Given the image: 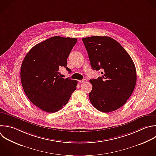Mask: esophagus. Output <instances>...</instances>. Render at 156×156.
Returning <instances> with one entry per match:
<instances>
[{
    "instance_id": "esophagus-1",
    "label": "esophagus",
    "mask_w": 156,
    "mask_h": 156,
    "mask_svg": "<svg viewBox=\"0 0 156 156\" xmlns=\"http://www.w3.org/2000/svg\"><path fill=\"white\" fill-rule=\"evenodd\" d=\"M87 82V80L86 79H82V80H79V82L80 83H85V82Z\"/></svg>"
}]
</instances>
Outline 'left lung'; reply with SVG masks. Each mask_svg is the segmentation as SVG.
Masks as SVG:
<instances>
[{
  "mask_svg": "<svg viewBox=\"0 0 156 156\" xmlns=\"http://www.w3.org/2000/svg\"><path fill=\"white\" fill-rule=\"evenodd\" d=\"M93 69L102 77L90 79L93 85L88 96L98 110L108 113L122 107L135 88L136 73L130 56L122 46L108 37L82 38Z\"/></svg>",
  "mask_w": 156,
  "mask_h": 156,
  "instance_id": "obj_1",
  "label": "left lung"
}]
</instances>
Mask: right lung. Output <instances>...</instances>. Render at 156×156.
Returning a JSON list of instances; mask_svg holds the SVG:
<instances>
[{
	"instance_id": "right-lung-1",
	"label": "right lung",
	"mask_w": 156,
	"mask_h": 156,
	"mask_svg": "<svg viewBox=\"0 0 156 156\" xmlns=\"http://www.w3.org/2000/svg\"><path fill=\"white\" fill-rule=\"evenodd\" d=\"M77 38L51 37L34 46L21 68V80L29 99L48 113L58 112L65 105L76 89L77 81L61 77L58 71L67 67V58Z\"/></svg>"
}]
</instances>
